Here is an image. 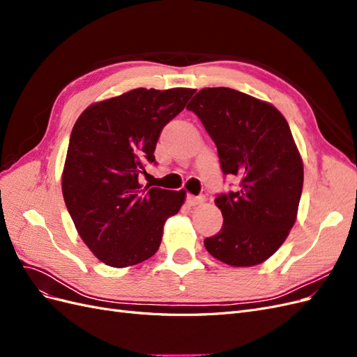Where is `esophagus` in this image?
<instances>
[{
	"instance_id": "1",
	"label": "esophagus",
	"mask_w": 357,
	"mask_h": 357,
	"mask_svg": "<svg viewBox=\"0 0 357 357\" xmlns=\"http://www.w3.org/2000/svg\"><path fill=\"white\" fill-rule=\"evenodd\" d=\"M204 201V197H193V195H188L186 197V204L190 205V207H193V205H198Z\"/></svg>"
}]
</instances>
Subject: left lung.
<instances>
[{
  "mask_svg": "<svg viewBox=\"0 0 357 357\" xmlns=\"http://www.w3.org/2000/svg\"><path fill=\"white\" fill-rule=\"evenodd\" d=\"M218 147L225 176L240 186L220 193L222 229L204 240L207 252L232 266L271 257L296 220L304 167L290 128L274 105L231 88H205L189 105Z\"/></svg>",
  "mask_w": 357,
  "mask_h": 357,
  "instance_id": "1",
  "label": "left lung"
}]
</instances>
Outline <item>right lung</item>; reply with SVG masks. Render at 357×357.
<instances>
[{"label":"right lung","instance_id":"right-lung-1","mask_svg":"<svg viewBox=\"0 0 357 357\" xmlns=\"http://www.w3.org/2000/svg\"><path fill=\"white\" fill-rule=\"evenodd\" d=\"M195 89L138 88L92 104L75 122L62 172V195L79 235L101 262L137 265L159 248L164 223L185 190L138 183L164 126Z\"/></svg>","mask_w":357,"mask_h":357}]
</instances>
